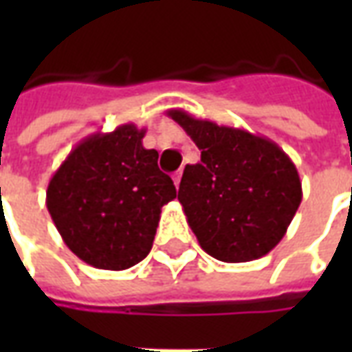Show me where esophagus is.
Listing matches in <instances>:
<instances>
[{
	"mask_svg": "<svg viewBox=\"0 0 352 352\" xmlns=\"http://www.w3.org/2000/svg\"><path fill=\"white\" fill-rule=\"evenodd\" d=\"M181 177H183V169H177L175 173H173V183H175V186L181 184Z\"/></svg>",
	"mask_w": 352,
	"mask_h": 352,
	"instance_id": "34e87169",
	"label": "esophagus"
}]
</instances>
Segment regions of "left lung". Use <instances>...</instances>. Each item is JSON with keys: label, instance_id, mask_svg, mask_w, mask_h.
I'll return each instance as SVG.
<instances>
[{"label": "left lung", "instance_id": "obj_1", "mask_svg": "<svg viewBox=\"0 0 352 352\" xmlns=\"http://www.w3.org/2000/svg\"><path fill=\"white\" fill-rule=\"evenodd\" d=\"M171 116L201 151L186 164L179 201L199 247L221 262H251L277 247L302 204L294 162L272 139L201 120L183 109Z\"/></svg>", "mask_w": 352, "mask_h": 352}]
</instances>
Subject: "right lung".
Masks as SVG:
<instances>
[{"instance_id":"add662e5","label":"right lung","mask_w":352,"mask_h":352,"mask_svg":"<svg viewBox=\"0 0 352 352\" xmlns=\"http://www.w3.org/2000/svg\"><path fill=\"white\" fill-rule=\"evenodd\" d=\"M145 128L122 124L75 145L50 177L47 209L64 243L98 270H128L153 249L162 207L177 198Z\"/></svg>"}]
</instances>
